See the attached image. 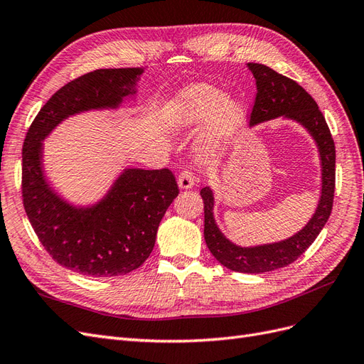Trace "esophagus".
Here are the masks:
<instances>
[{
    "label": "esophagus",
    "mask_w": 364,
    "mask_h": 364,
    "mask_svg": "<svg viewBox=\"0 0 364 364\" xmlns=\"http://www.w3.org/2000/svg\"><path fill=\"white\" fill-rule=\"evenodd\" d=\"M178 185L181 190H190L196 185V178L191 171H182L178 178Z\"/></svg>",
    "instance_id": "esophagus-1"
}]
</instances>
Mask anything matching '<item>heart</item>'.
<instances>
[{
  "instance_id": "b5f03b06",
  "label": "heart",
  "mask_w": 364,
  "mask_h": 364,
  "mask_svg": "<svg viewBox=\"0 0 364 364\" xmlns=\"http://www.w3.org/2000/svg\"><path fill=\"white\" fill-rule=\"evenodd\" d=\"M167 124L181 132L200 129L196 155L202 162L217 161L232 144L246 121V109L238 98L225 95L220 87L196 82L176 92L164 107Z\"/></svg>"
}]
</instances>
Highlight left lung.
Returning <instances> with one entry per match:
<instances>
[{"mask_svg": "<svg viewBox=\"0 0 364 364\" xmlns=\"http://www.w3.org/2000/svg\"><path fill=\"white\" fill-rule=\"evenodd\" d=\"M257 80V98L250 115V127L270 119H289L302 126L313 141L321 159V197L311 218L289 238L255 246H240L218 228L214 215L215 196L205 186L200 196L205 205V241L214 258L229 270L266 273L289 266L311 246L326 225L333 209L336 188V147L325 117L317 103L294 80L261 63H246Z\"/></svg>", "mask_w": 364, "mask_h": 364, "instance_id": "left-lung-1", "label": "left lung"}]
</instances>
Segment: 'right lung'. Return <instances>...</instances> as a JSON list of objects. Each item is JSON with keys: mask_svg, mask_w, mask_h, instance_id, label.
Segmentation results:
<instances>
[{"mask_svg": "<svg viewBox=\"0 0 364 364\" xmlns=\"http://www.w3.org/2000/svg\"><path fill=\"white\" fill-rule=\"evenodd\" d=\"M144 68L97 70L54 94L33 121L23 149V197L42 246L60 266L112 278L138 269L155 247L158 228L178 197L170 170L126 167L95 202L74 203L46 171V141L59 124L86 112L119 111L136 100Z\"/></svg>", "mask_w": 364, "mask_h": 364, "instance_id": "1", "label": "right lung"}]
</instances>
